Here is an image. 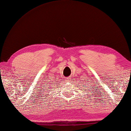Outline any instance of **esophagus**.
I'll return each mask as SVG.
<instances>
[{
	"label": "esophagus",
	"instance_id": "esophagus-1",
	"mask_svg": "<svg viewBox=\"0 0 131 131\" xmlns=\"http://www.w3.org/2000/svg\"><path fill=\"white\" fill-rule=\"evenodd\" d=\"M70 80H71V77H68V78H67V81H68V82H69Z\"/></svg>",
	"mask_w": 131,
	"mask_h": 131
}]
</instances>
